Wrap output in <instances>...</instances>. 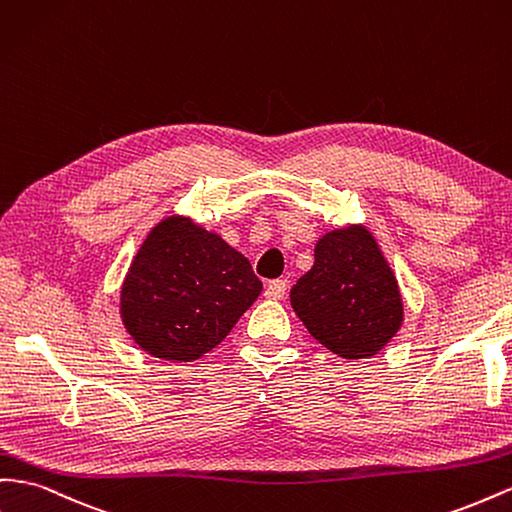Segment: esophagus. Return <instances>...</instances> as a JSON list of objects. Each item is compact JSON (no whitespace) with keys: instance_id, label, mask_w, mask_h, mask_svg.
<instances>
[{"instance_id":"1","label":"esophagus","mask_w":512,"mask_h":512,"mask_svg":"<svg viewBox=\"0 0 512 512\" xmlns=\"http://www.w3.org/2000/svg\"><path fill=\"white\" fill-rule=\"evenodd\" d=\"M284 295H286V282H284V280H273V282H269V286L265 288V297H267V299L278 301V299H284Z\"/></svg>"}]
</instances>
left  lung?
I'll use <instances>...</instances> for the list:
<instances>
[{"instance_id":"1","label":"left lung","mask_w":512,"mask_h":512,"mask_svg":"<svg viewBox=\"0 0 512 512\" xmlns=\"http://www.w3.org/2000/svg\"><path fill=\"white\" fill-rule=\"evenodd\" d=\"M314 340L344 359L377 355L403 325V297L375 237L359 224L316 241L314 265L290 288Z\"/></svg>"}]
</instances>
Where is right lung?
Listing matches in <instances>:
<instances>
[{
	"instance_id": "obj_1",
	"label": "right lung",
	"mask_w": 512,
	"mask_h": 512,
	"mask_svg": "<svg viewBox=\"0 0 512 512\" xmlns=\"http://www.w3.org/2000/svg\"><path fill=\"white\" fill-rule=\"evenodd\" d=\"M262 290L250 260L193 219L170 215L148 232L120 288L135 344L170 362L215 349Z\"/></svg>"
}]
</instances>
